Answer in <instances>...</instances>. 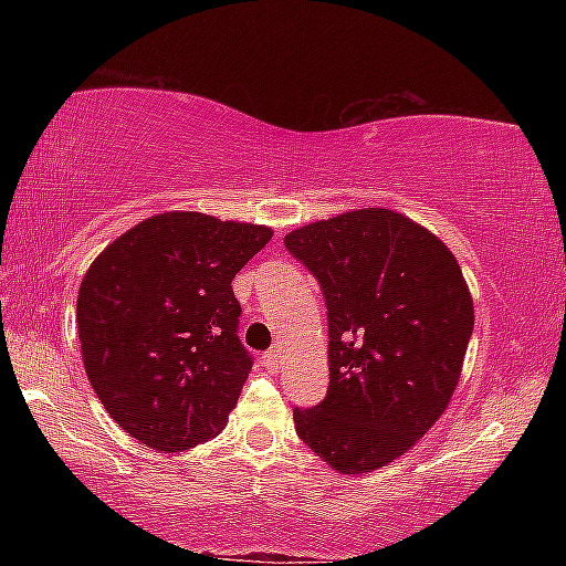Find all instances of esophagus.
Returning <instances> with one entry per match:
<instances>
[{
    "label": "esophagus",
    "instance_id": "obj_1",
    "mask_svg": "<svg viewBox=\"0 0 566 566\" xmlns=\"http://www.w3.org/2000/svg\"><path fill=\"white\" fill-rule=\"evenodd\" d=\"M262 361H264V367H266V369H276V367H280V349L272 347L270 352H264Z\"/></svg>",
    "mask_w": 566,
    "mask_h": 566
}]
</instances>
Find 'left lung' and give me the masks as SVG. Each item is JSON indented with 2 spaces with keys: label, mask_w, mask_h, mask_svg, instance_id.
Listing matches in <instances>:
<instances>
[{
  "label": "left lung",
  "mask_w": 566,
  "mask_h": 566,
  "mask_svg": "<svg viewBox=\"0 0 566 566\" xmlns=\"http://www.w3.org/2000/svg\"><path fill=\"white\" fill-rule=\"evenodd\" d=\"M327 304L329 387L294 407L302 442L339 469L389 464L442 417L474 306L454 254L391 209H354L284 237Z\"/></svg>",
  "instance_id": "left-lung-1"
}]
</instances>
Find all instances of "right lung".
<instances>
[{
    "label": "right lung",
    "instance_id": "obj_1",
    "mask_svg": "<svg viewBox=\"0 0 566 566\" xmlns=\"http://www.w3.org/2000/svg\"><path fill=\"white\" fill-rule=\"evenodd\" d=\"M270 239L262 224L165 212L124 232L84 274V369L142 444L185 452L224 429L252 371L232 280Z\"/></svg>",
    "mask_w": 566,
    "mask_h": 566
}]
</instances>
